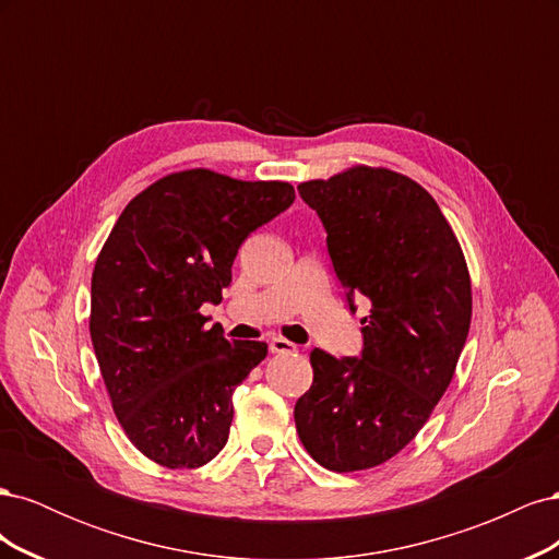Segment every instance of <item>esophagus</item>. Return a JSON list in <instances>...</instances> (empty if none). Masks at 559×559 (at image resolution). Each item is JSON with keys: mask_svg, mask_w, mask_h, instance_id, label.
<instances>
[{"mask_svg": "<svg viewBox=\"0 0 559 559\" xmlns=\"http://www.w3.org/2000/svg\"><path fill=\"white\" fill-rule=\"evenodd\" d=\"M270 352H273V354H294V352H298V347L289 341H284V337H273V341H270Z\"/></svg>", "mask_w": 559, "mask_h": 559, "instance_id": "obj_1", "label": "esophagus"}]
</instances>
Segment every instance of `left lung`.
I'll list each match as a JSON object with an SVG mask.
<instances>
[{
	"label": "left lung",
	"mask_w": 559,
	"mask_h": 559,
	"mask_svg": "<svg viewBox=\"0 0 559 559\" xmlns=\"http://www.w3.org/2000/svg\"><path fill=\"white\" fill-rule=\"evenodd\" d=\"M298 193L326 228L349 310L364 296L370 312L359 357L312 349L296 429L324 468H373L413 441L445 394L471 326L468 267L436 200L399 173L357 165Z\"/></svg>",
	"instance_id": "8db88e82"
}]
</instances>
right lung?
Masks as SVG:
<instances>
[{
  "label": "right lung",
  "mask_w": 559,
  "mask_h": 559,
  "mask_svg": "<svg viewBox=\"0 0 559 559\" xmlns=\"http://www.w3.org/2000/svg\"><path fill=\"white\" fill-rule=\"evenodd\" d=\"M286 181L212 170L167 175L134 195L99 251L91 341L130 443L167 468H198L224 450L233 392L267 354L226 341L200 312L222 302L251 230L292 207Z\"/></svg>",
  "instance_id": "obj_1"
}]
</instances>
